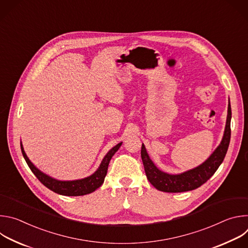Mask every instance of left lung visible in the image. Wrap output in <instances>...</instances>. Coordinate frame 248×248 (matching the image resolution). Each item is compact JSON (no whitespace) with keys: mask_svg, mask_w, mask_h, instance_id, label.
Wrapping results in <instances>:
<instances>
[{"mask_svg":"<svg viewBox=\"0 0 248 248\" xmlns=\"http://www.w3.org/2000/svg\"><path fill=\"white\" fill-rule=\"evenodd\" d=\"M231 119L232 109L229 102L227 123L220 145L200 166L179 174H170L160 170L154 165L144 144H142L141 159H142L145 173L150 184L158 190L164 192H184L193 190L205 184L218 170L227 154L231 140Z\"/></svg>","mask_w":248,"mask_h":248,"instance_id":"left-lung-1","label":"left lung"}]
</instances>
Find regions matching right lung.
Listing matches in <instances>:
<instances>
[{"label": "right lung", "instance_id": "add662e5", "mask_svg": "<svg viewBox=\"0 0 248 248\" xmlns=\"http://www.w3.org/2000/svg\"><path fill=\"white\" fill-rule=\"evenodd\" d=\"M123 142H120L117 144L115 147H113L103 159L101 162L99 168L97 170L92 173L91 175L87 176V178L81 179V180H77V181H58L55 180L51 176L47 175L46 173L42 172L40 170H38L36 167H35L31 161L28 159L26 156L22 144H20L21 152L22 155L30 168L31 171L36 175V178L40 181L41 184H43L46 187H48L50 190L61 194V195H65V196H80V195H85L89 194L93 191H95L97 188H99L105 180V176L107 174L108 170V166L109 163L114 156V154L119 150Z\"/></svg>", "mask_w": 248, "mask_h": 248}]
</instances>
